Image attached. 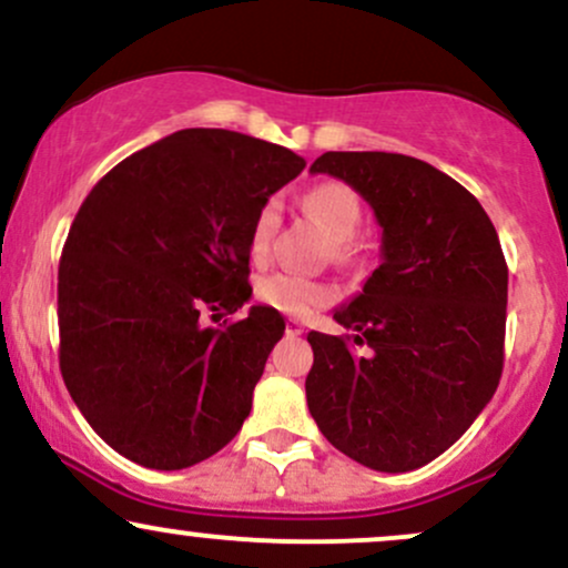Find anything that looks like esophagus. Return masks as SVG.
<instances>
[{
	"label": "esophagus",
	"mask_w": 568,
	"mask_h": 568,
	"mask_svg": "<svg viewBox=\"0 0 568 568\" xmlns=\"http://www.w3.org/2000/svg\"><path fill=\"white\" fill-rule=\"evenodd\" d=\"M285 334L288 336H302L304 334V323L302 321H285Z\"/></svg>",
	"instance_id": "esophagus-1"
}]
</instances>
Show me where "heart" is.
Returning <instances> with one entry per match:
<instances>
[{
    "mask_svg": "<svg viewBox=\"0 0 568 568\" xmlns=\"http://www.w3.org/2000/svg\"><path fill=\"white\" fill-rule=\"evenodd\" d=\"M304 211L310 213L317 224L328 232L334 240V258L342 264L355 262L361 253L355 232L363 224V200L344 181H321L304 194ZM280 226V200L270 197L262 202L251 224L247 234V251H251L253 262H264L270 256L272 240ZM258 302L272 306V310L283 312V315L302 317L315 306L325 304L331 298V288L321 280H312L296 272H272L258 280L256 285Z\"/></svg>",
    "mask_w": 568,
    "mask_h": 568,
    "instance_id": "heart-1",
    "label": "heart"
}]
</instances>
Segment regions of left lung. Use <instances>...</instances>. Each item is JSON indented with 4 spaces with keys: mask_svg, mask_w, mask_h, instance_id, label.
I'll list each match as a JSON object with an SVG mask.
<instances>
[{
    "mask_svg": "<svg viewBox=\"0 0 568 568\" xmlns=\"http://www.w3.org/2000/svg\"><path fill=\"white\" fill-rule=\"evenodd\" d=\"M374 207L382 264L334 321L310 331L306 406L331 446L379 473H408L465 435L497 393L505 361L507 264L480 202L427 162L325 152L310 168Z\"/></svg>",
    "mask_w": 568,
    "mask_h": 568,
    "instance_id": "8db88e82",
    "label": "left lung"
}]
</instances>
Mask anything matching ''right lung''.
Returning <instances> with one entry per match:
<instances>
[{"label": "right lung", "instance_id": "add662e5", "mask_svg": "<svg viewBox=\"0 0 568 568\" xmlns=\"http://www.w3.org/2000/svg\"><path fill=\"white\" fill-rule=\"evenodd\" d=\"M304 165L277 143L189 128L130 154L84 197L58 266V361L116 454L184 470L240 433L285 321L272 306L224 325L202 315L251 298L253 216Z\"/></svg>", "mask_w": 568, "mask_h": 568}]
</instances>
